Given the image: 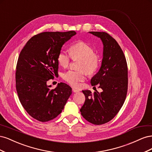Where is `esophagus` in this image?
I'll list each match as a JSON object with an SVG mask.
<instances>
[{
    "instance_id": "obj_1",
    "label": "esophagus",
    "mask_w": 152,
    "mask_h": 152,
    "mask_svg": "<svg viewBox=\"0 0 152 152\" xmlns=\"http://www.w3.org/2000/svg\"><path fill=\"white\" fill-rule=\"evenodd\" d=\"M72 91L73 93H78V92H79V89H77L75 88H72Z\"/></svg>"
}]
</instances>
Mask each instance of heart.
<instances>
[{
    "label": "heart",
    "mask_w": 152,
    "mask_h": 152,
    "mask_svg": "<svg viewBox=\"0 0 152 152\" xmlns=\"http://www.w3.org/2000/svg\"><path fill=\"white\" fill-rule=\"evenodd\" d=\"M70 54L66 50H61L58 54L57 61L62 67L66 68L70 65L71 59H80L78 68L79 70H69L63 75V79L73 86H78L85 80L87 75L93 74L100 65L99 57L94 53V50L90 45L84 42H79L70 47Z\"/></svg>",
    "instance_id": "heart-1"
}]
</instances>
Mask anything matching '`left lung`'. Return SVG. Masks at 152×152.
Masks as SVG:
<instances>
[{
  "instance_id": "obj_1",
  "label": "left lung",
  "mask_w": 152,
  "mask_h": 152,
  "mask_svg": "<svg viewBox=\"0 0 152 152\" xmlns=\"http://www.w3.org/2000/svg\"><path fill=\"white\" fill-rule=\"evenodd\" d=\"M103 44V55L99 72L92 78V86L99 84L103 91H82L85 103L80 111L86 121L102 125L113 119L125 102L128 87L127 61L120 45L106 32L89 31Z\"/></svg>"
}]
</instances>
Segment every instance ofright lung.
I'll use <instances>...</instances> for the list:
<instances>
[{"mask_svg":"<svg viewBox=\"0 0 152 152\" xmlns=\"http://www.w3.org/2000/svg\"><path fill=\"white\" fill-rule=\"evenodd\" d=\"M75 31H45L35 35L23 48L18 59L16 87L18 98L31 117L48 122L60 114L72 94V88L59 83L55 89L47 82L57 76L58 54Z\"/></svg>","mask_w":152,"mask_h":152,"instance_id":"add662e5","label":"right lung"}]
</instances>
